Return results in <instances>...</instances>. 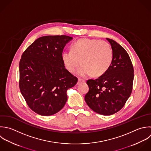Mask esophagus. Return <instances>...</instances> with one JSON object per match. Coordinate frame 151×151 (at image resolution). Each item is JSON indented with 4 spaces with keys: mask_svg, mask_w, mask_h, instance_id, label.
<instances>
[{
    "mask_svg": "<svg viewBox=\"0 0 151 151\" xmlns=\"http://www.w3.org/2000/svg\"><path fill=\"white\" fill-rule=\"evenodd\" d=\"M85 81L83 80V79H78V83L77 84H79L80 83H82V82H84Z\"/></svg>",
    "mask_w": 151,
    "mask_h": 151,
    "instance_id": "obj_1",
    "label": "esophagus"
}]
</instances>
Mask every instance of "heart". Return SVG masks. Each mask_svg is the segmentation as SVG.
I'll list each match as a JSON object with an SVG mask.
<instances>
[{
    "label": "heart",
    "instance_id": "obj_1",
    "mask_svg": "<svg viewBox=\"0 0 151 151\" xmlns=\"http://www.w3.org/2000/svg\"><path fill=\"white\" fill-rule=\"evenodd\" d=\"M62 58L66 69L74 73L81 61L82 66L78 74L82 77H98L105 73L113 60V50L106 42L98 39L82 38L71 46V51H65Z\"/></svg>",
    "mask_w": 151,
    "mask_h": 151
}]
</instances>
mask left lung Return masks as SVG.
<instances>
[{
    "instance_id": "8db88e82",
    "label": "left lung",
    "mask_w": 151,
    "mask_h": 151,
    "mask_svg": "<svg viewBox=\"0 0 151 151\" xmlns=\"http://www.w3.org/2000/svg\"><path fill=\"white\" fill-rule=\"evenodd\" d=\"M113 50L112 64L103 75L86 83L89 91L85 100L94 112L103 115L120 111L129 98L134 78V68L125 49L115 40L106 38Z\"/></svg>"
}]
</instances>
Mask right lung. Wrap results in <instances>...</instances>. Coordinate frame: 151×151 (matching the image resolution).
Instances as JSON below:
<instances>
[{
  "label": "right lung",
  "mask_w": 151,
  "mask_h": 151,
  "mask_svg": "<svg viewBox=\"0 0 151 151\" xmlns=\"http://www.w3.org/2000/svg\"><path fill=\"white\" fill-rule=\"evenodd\" d=\"M73 38L66 35L37 39L23 53L19 62V88L29 107L42 116H50L65 106L67 90L78 78L65 66L64 47Z\"/></svg>",
  "instance_id": "obj_1"
}]
</instances>
